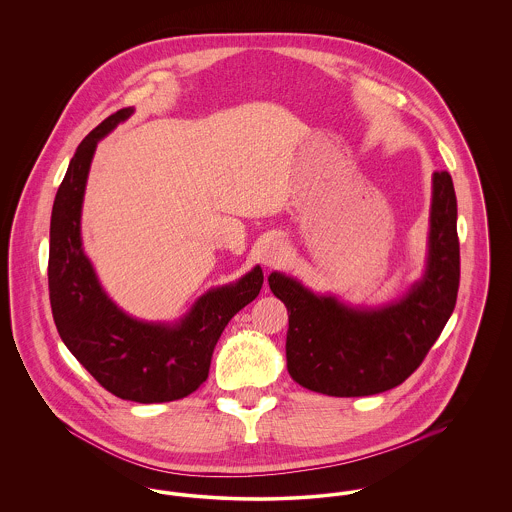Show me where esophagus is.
Here are the masks:
<instances>
[{
	"label": "esophagus",
	"mask_w": 512,
	"mask_h": 512,
	"mask_svg": "<svg viewBox=\"0 0 512 512\" xmlns=\"http://www.w3.org/2000/svg\"><path fill=\"white\" fill-rule=\"evenodd\" d=\"M284 255H286V247L282 242H270V244L265 245V249L261 253V261L267 267H274L284 259Z\"/></svg>",
	"instance_id": "1"
}]
</instances>
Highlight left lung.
<instances>
[{
    "label": "left lung",
    "instance_id": "left-lung-1",
    "mask_svg": "<svg viewBox=\"0 0 512 512\" xmlns=\"http://www.w3.org/2000/svg\"><path fill=\"white\" fill-rule=\"evenodd\" d=\"M461 280L457 195L451 174L434 172L430 257L422 282L407 297L376 311H355L317 297L292 278L272 272L268 286L290 315L288 372L307 388L332 397H365L403 384L451 317Z\"/></svg>",
    "mask_w": 512,
    "mask_h": 512
}]
</instances>
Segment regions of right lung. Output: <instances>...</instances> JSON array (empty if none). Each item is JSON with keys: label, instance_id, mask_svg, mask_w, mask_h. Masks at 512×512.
Segmentation results:
<instances>
[{"label": "right lung", "instance_id": "obj_1", "mask_svg": "<svg viewBox=\"0 0 512 512\" xmlns=\"http://www.w3.org/2000/svg\"><path fill=\"white\" fill-rule=\"evenodd\" d=\"M130 115L124 107L99 122L76 147L57 190L49 226V303L61 340L99 386L126 401L165 403L207 380L222 330L259 295L263 270L255 267L240 282L203 295L176 326L138 322L107 299L82 253L80 209L98 140Z\"/></svg>", "mask_w": 512, "mask_h": 512}]
</instances>
